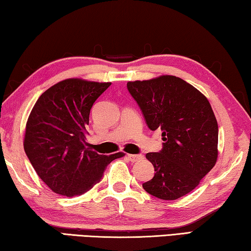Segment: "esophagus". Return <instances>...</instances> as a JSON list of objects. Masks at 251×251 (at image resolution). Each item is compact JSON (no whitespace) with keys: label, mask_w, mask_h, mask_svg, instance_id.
Listing matches in <instances>:
<instances>
[{"label":"esophagus","mask_w":251,"mask_h":251,"mask_svg":"<svg viewBox=\"0 0 251 251\" xmlns=\"http://www.w3.org/2000/svg\"><path fill=\"white\" fill-rule=\"evenodd\" d=\"M127 157H128V159L131 161V163H135V161H139V160H142L144 158V156L142 154H139V155L128 154V155H127Z\"/></svg>","instance_id":"1"}]
</instances>
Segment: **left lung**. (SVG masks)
Masks as SVG:
<instances>
[{
	"label": "left lung",
	"mask_w": 251,
	"mask_h": 251,
	"mask_svg": "<svg viewBox=\"0 0 251 251\" xmlns=\"http://www.w3.org/2000/svg\"><path fill=\"white\" fill-rule=\"evenodd\" d=\"M148 128H159L163 148L148 152L155 169L143 188L151 196L175 201L199 185L218 157V124L209 101L184 79L163 75L127 83Z\"/></svg>",
	"instance_id": "8db88e82"
}]
</instances>
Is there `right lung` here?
Here are the masks:
<instances>
[{"label": "right lung", "instance_id": "1", "mask_svg": "<svg viewBox=\"0 0 251 251\" xmlns=\"http://www.w3.org/2000/svg\"><path fill=\"white\" fill-rule=\"evenodd\" d=\"M110 83L69 78L40 96L26 123L24 151L39 177L54 193L83 195L100 182L107 165L124 152L100 155L86 147L93 104Z\"/></svg>", "mask_w": 251, "mask_h": 251}]
</instances>
